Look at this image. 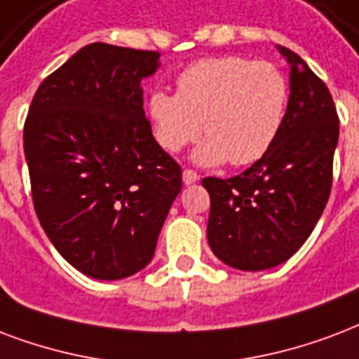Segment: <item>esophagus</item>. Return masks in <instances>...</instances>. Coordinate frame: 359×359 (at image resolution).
<instances>
[{"label": "esophagus", "mask_w": 359, "mask_h": 359, "mask_svg": "<svg viewBox=\"0 0 359 359\" xmlns=\"http://www.w3.org/2000/svg\"><path fill=\"white\" fill-rule=\"evenodd\" d=\"M182 180H184V184H196L199 180V175L196 171H191V169H184L182 171Z\"/></svg>", "instance_id": "obj_1"}]
</instances>
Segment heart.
<instances>
[{"label": "heart", "mask_w": 359, "mask_h": 359, "mask_svg": "<svg viewBox=\"0 0 359 359\" xmlns=\"http://www.w3.org/2000/svg\"><path fill=\"white\" fill-rule=\"evenodd\" d=\"M288 103V82L269 62L241 56L199 60L177 79V95L154 92L149 116L156 141L168 152L209 137L194 154L203 165L229 160L248 165L275 143Z\"/></svg>", "instance_id": "b5f03b06"}]
</instances>
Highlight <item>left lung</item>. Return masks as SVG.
<instances>
[{"instance_id": "1", "label": "left lung", "mask_w": 359, "mask_h": 359, "mask_svg": "<svg viewBox=\"0 0 359 359\" xmlns=\"http://www.w3.org/2000/svg\"><path fill=\"white\" fill-rule=\"evenodd\" d=\"M290 97L275 143L231 179L207 177V224L216 258L241 271L284 264L313 233L332 191L339 118L330 90L290 48Z\"/></svg>"}]
</instances>
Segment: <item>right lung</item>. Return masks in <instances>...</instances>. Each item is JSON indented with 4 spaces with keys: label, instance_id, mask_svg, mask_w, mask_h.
<instances>
[{
    "label": "right lung",
    "instance_id": "1",
    "mask_svg": "<svg viewBox=\"0 0 359 359\" xmlns=\"http://www.w3.org/2000/svg\"><path fill=\"white\" fill-rule=\"evenodd\" d=\"M158 67V52L92 43L41 82L27 113L37 218L54 248L97 280L150 264L182 188L144 116L141 81Z\"/></svg>",
    "mask_w": 359,
    "mask_h": 359
}]
</instances>
